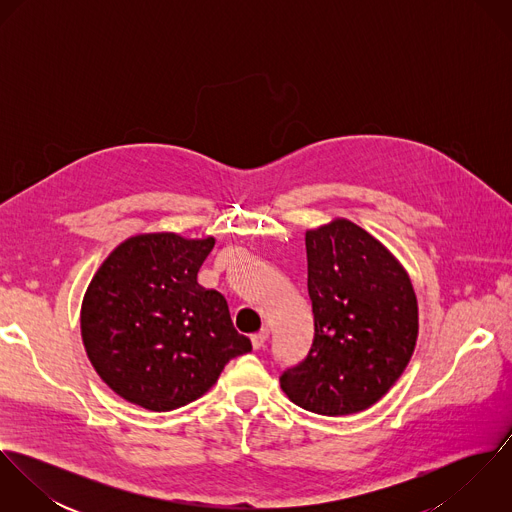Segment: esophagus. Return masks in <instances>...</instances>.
<instances>
[{"mask_svg": "<svg viewBox=\"0 0 512 512\" xmlns=\"http://www.w3.org/2000/svg\"><path fill=\"white\" fill-rule=\"evenodd\" d=\"M250 341H252V347L258 351V349H262L264 347V343L268 341V329H260L258 333H254L252 337H250Z\"/></svg>", "mask_w": 512, "mask_h": 512, "instance_id": "esophagus-1", "label": "esophagus"}]
</instances>
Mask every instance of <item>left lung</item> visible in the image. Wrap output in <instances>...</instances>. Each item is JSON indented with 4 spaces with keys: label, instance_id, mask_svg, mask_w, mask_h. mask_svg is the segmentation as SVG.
I'll list each match as a JSON object with an SVG mask.
<instances>
[{
    "label": "left lung",
    "instance_id": "8db88e82",
    "mask_svg": "<svg viewBox=\"0 0 512 512\" xmlns=\"http://www.w3.org/2000/svg\"><path fill=\"white\" fill-rule=\"evenodd\" d=\"M313 343L282 372L293 404L347 416L378 402L410 363L418 301L400 262L361 226L335 219L305 232Z\"/></svg>",
    "mask_w": 512,
    "mask_h": 512
}]
</instances>
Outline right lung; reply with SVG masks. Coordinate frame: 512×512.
Wrapping results in <instances>:
<instances>
[{
    "instance_id": "obj_1",
    "label": "right lung",
    "mask_w": 512,
    "mask_h": 512,
    "mask_svg": "<svg viewBox=\"0 0 512 512\" xmlns=\"http://www.w3.org/2000/svg\"><path fill=\"white\" fill-rule=\"evenodd\" d=\"M215 238L173 232L124 240L84 293L80 331L98 376L124 400L169 412L201 398L224 365L252 351L228 303L197 274Z\"/></svg>"
}]
</instances>
